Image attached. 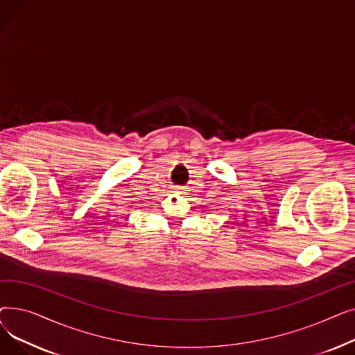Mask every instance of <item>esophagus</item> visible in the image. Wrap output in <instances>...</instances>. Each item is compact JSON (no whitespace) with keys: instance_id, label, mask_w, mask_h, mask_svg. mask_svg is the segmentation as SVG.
I'll return each instance as SVG.
<instances>
[{"instance_id":"obj_1","label":"esophagus","mask_w":355,"mask_h":355,"mask_svg":"<svg viewBox=\"0 0 355 355\" xmlns=\"http://www.w3.org/2000/svg\"><path fill=\"white\" fill-rule=\"evenodd\" d=\"M174 193H175V194H182V190H181V189H177Z\"/></svg>"}]
</instances>
